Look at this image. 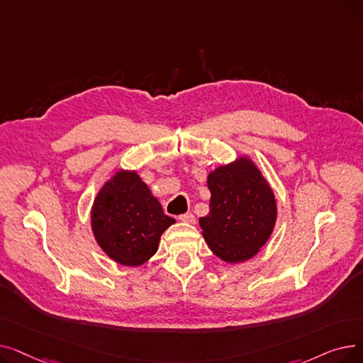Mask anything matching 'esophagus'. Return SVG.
Returning <instances> with one entry per match:
<instances>
[{
    "instance_id": "esophagus-1",
    "label": "esophagus",
    "mask_w": 363,
    "mask_h": 363,
    "mask_svg": "<svg viewBox=\"0 0 363 363\" xmlns=\"http://www.w3.org/2000/svg\"><path fill=\"white\" fill-rule=\"evenodd\" d=\"M179 219L182 222H186V223H194L196 222V216L193 213H184L179 216Z\"/></svg>"
}]
</instances>
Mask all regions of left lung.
<instances>
[{
    "label": "left lung",
    "mask_w": 363,
    "mask_h": 363,
    "mask_svg": "<svg viewBox=\"0 0 363 363\" xmlns=\"http://www.w3.org/2000/svg\"><path fill=\"white\" fill-rule=\"evenodd\" d=\"M211 212L200 218L211 250L228 263L253 257L271 237L277 203L260 170L245 157L208 174Z\"/></svg>",
    "instance_id": "8db88e82"
}]
</instances>
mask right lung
Listing matches in <instances>:
<instances>
[{"mask_svg": "<svg viewBox=\"0 0 363 363\" xmlns=\"http://www.w3.org/2000/svg\"><path fill=\"white\" fill-rule=\"evenodd\" d=\"M174 222L137 172H118L104 184L91 211L95 240L108 257L125 266L147 262Z\"/></svg>", "mask_w": 363, "mask_h": 363, "instance_id": "obj_1", "label": "right lung"}]
</instances>
